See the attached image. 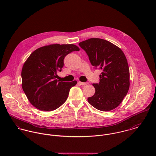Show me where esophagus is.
I'll return each instance as SVG.
<instances>
[{"label": "esophagus", "instance_id": "obj_1", "mask_svg": "<svg viewBox=\"0 0 156 156\" xmlns=\"http://www.w3.org/2000/svg\"><path fill=\"white\" fill-rule=\"evenodd\" d=\"M78 83L79 84H80V85H87V83H85V82H78Z\"/></svg>", "mask_w": 156, "mask_h": 156}]
</instances>
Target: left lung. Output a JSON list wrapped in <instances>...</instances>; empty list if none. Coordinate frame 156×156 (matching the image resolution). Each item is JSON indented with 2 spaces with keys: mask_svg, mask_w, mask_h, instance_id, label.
Here are the masks:
<instances>
[{
  "mask_svg": "<svg viewBox=\"0 0 156 156\" xmlns=\"http://www.w3.org/2000/svg\"><path fill=\"white\" fill-rule=\"evenodd\" d=\"M89 57L92 66L102 69L100 82L93 83L95 89L88 97L89 104L101 111H110L118 107L130 87V71L123 51L111 42L90 38L79 43Z\"/></svg>",
  "mask_w": 156,
  "mask_h": 156,
  "instance_id": "obj_1",
  "label": "left lung"
}]
</instances>
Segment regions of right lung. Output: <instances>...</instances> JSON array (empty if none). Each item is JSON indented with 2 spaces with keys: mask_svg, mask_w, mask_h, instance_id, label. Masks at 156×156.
<instances>
[{
  "mask_svg": "<svg viewBox=\"0 0 156 156\" xmlns=\"http://www.w3.org/2000/svg\"><path fill=\"white\" fill-rule=\"evenodd\" d=\"M74 44L45 45L33 51L22 70V88L30 103L43 111H54L67 100L69 90L77 81L60 82L58 71L64 67V59L69 53L79 51Z\"/></svg>",
  "mask_w": 156,
  "mask_h": 156,
  "instance_id": "obj_1",
  "label": "right lung"
}]
</instances>
